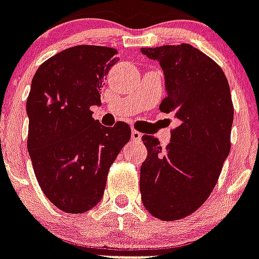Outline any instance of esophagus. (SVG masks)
<instances>
[{
    "label": "esophagus",
    "mask_w": 259,
    "mask_h": 259,
    "mask_svg": "<svg viewBox=\"0 0 259 259\" xmlns=\"http://www.w3.org/2000/svg\"><path fill=\"white\" fill-rule=\"evenodd\" d=\"M141 138H142V134H141L140 132H137V130H132V140H133L134 142H140Z\"/></svg>",
    "instance_id": "34e87169"
}]
</instances>
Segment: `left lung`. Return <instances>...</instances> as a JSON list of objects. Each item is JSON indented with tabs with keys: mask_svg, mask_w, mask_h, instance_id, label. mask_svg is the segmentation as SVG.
Returning <instances> with one entry per match:
<instances>
[{
	"mask_svg": "<svg viewBox=\"0 0 259 259\" xmlns=\"http://www.w3.org/2000/svg\"><path fill=\"white\" fill-rule=\"evenodd\" d=\"M141 53L163 70L167 96L159 110L180 121L166 149L158 138L142 136L148 157L141 166V198L155 218L181 220L207 199L230 153V88L224 70L189 44L142 48Z\"/></svg>",
	"mask_w": 259,
	"mask_h": 259,
	"instance_id": "obj_1",
	"label": "left lung"
}]
</instances>
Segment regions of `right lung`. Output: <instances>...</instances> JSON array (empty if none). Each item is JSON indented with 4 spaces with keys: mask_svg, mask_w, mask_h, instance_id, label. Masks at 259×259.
Wrapping results in <instances>:
<instances>
[{
    "mask_svg": "<svg viewBox=\"0 0 259 259\" xmlns=\"http://www.w3.org/2000/svg\"><path fill=\"white\" fill-rule=\"evenodd\" d=\"M115 54L106 46H73L46 60L31 79L27 151L44 194L66 213L100 202L111 163L132 136L127 123L109 129L90 110L101 105Z\"/></svg>",
    "mask_w": 259,
    "mask_h": 259,
    "instance_id": "add662e5",
    "label": "right lung"
}]
</instances>
